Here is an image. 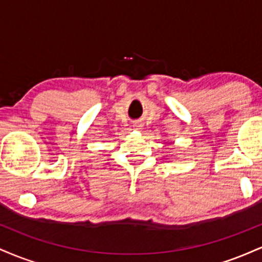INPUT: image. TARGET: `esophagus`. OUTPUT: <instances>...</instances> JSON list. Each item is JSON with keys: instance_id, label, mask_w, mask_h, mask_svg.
Here are the masks:
<instances>
[{"instance_id": "obj_1", "label": "esophagus", "mask_w": 262, "mask_h": 262, "mask_svg": "<svg viewBox=\"0 0 262 262\" xmlns=\"http://www.w3.org/2000/svg\"><path fill=\"white\" fill-rule=\"evenodd\" d=\"M134 127H137V128H139V127H140V125H139V124H135V125H134Z\"/></svg>"}]
</instances>
